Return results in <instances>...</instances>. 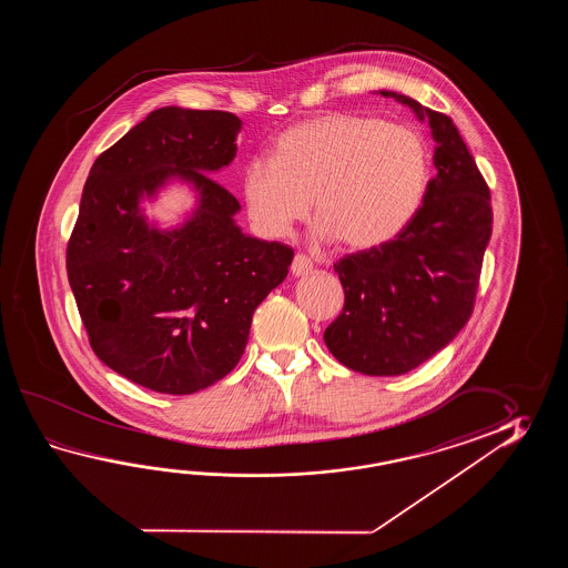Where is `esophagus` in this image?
I'll use <instances>...</instances> for the list:
<instances>
[{
  "mask_svg": "<svg viewBox=\"0 0 568 568\" xmlns=\"http://www.w3.org/2000/svg\"><path fill=\"white\" fill-rule=\"evenodd\" d=\"M290 272H292V276H306L308 272H313V262L306 255L296 254L292 260Z\"/></svg>",
  "mask_w": 568,
  "mask_h": 568,
  "instance_id": "obj_1",
  "label": "esophagus"
}]
</instances>
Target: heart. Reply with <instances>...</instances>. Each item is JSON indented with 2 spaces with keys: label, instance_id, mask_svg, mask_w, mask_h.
<instances>
[{
  "label": "heart",
  "instance_id": "heart-1",
  "mask_svg": "<svg viewBox=\"0 0 568 568\" xmlns=\"http://www.w3.org/2000/svg\"><path fill=\"white\" fill-rule=\"evenodd\" d=\"M430 152L420 133L369 115L328 113L280 135L272 160L243 170V199L267 237L288 235L308 215L314 235L351 250L392 242L420 211Z\"/></svg>",
  "mask_w": 568,
  "mask_h": 568
}]
</instances>
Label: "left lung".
Here are the masks:
<instances>
[{
    "mask_svg": "<svg viewBox=\"0 0 568 568\" xmlns=\"http://www.w3.org/2000/svg\"><path fill=\"white\" fill-rule=\"evenodd\" d=\"M379 93L428 121L436 176L398 237L335 264L345 306L326 326L325 343L353 372L402 375L445 349L469 321L494 213L489 186L453 120L412 97Z\"/></svg>",
    "mask_w": 568,
    "mask_h": 568,
    "instance_id": "obj_1",
    "label": "left lung"
}]
</instances>
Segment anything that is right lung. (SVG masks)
I'll return each instance as SVG.
<instances>
[{
    "instance_id": "obj_1",
    "label": "right lung",
    "mask_w": 568,
    "mask_h": 568,
    "mask_svg": "<svg viewBox=\"0 0 568 568\" xmlns=\"http://www.w3.org/2000/svg\"><path fill=\"white\" fill-rule=\"evenodd\" d=\"M227 111H152L97 158L67 247V272L97 357L160 394H194L242 359L252 316L294 252L245 235L237 199L209 174L237 154ZM186 181L197 205L162 231L141 201Z\"/></svg>"
}]
</instances>
